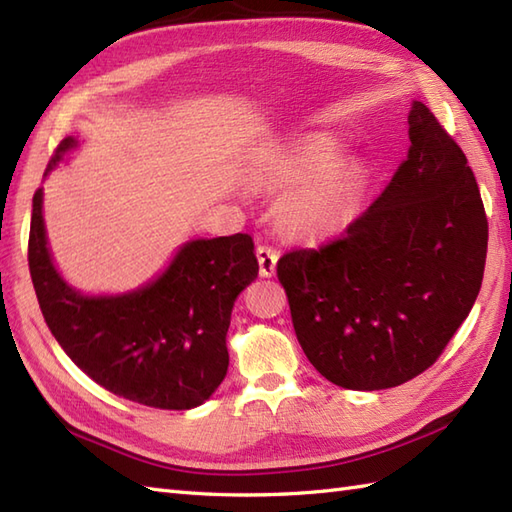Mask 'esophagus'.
Segmentation results:
<instances>
[{
	"label": "esophagus",
	"mask_w": 512,
	"mask_h": 512,
	"mask_svg": "<svg viewBox=\"0 0 512 512\" xmlns=\"http://www.w3.org/2000/svg\"><path fill=\"white\" fill-rule=\"evenodd\" d=\"M277 259L279 253L268 244H259L257 246V262H259V275L262 277H273L275 268H277Z\"/></svg>",
	"instance_id": "34e87169"
}]
</instances>
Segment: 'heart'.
<instances>
[{
    "label": "heart",
    "instance_id": "b5f03b06",
    "mask_svg": "<svg viewBox=\"0 0 512 512\" xmlns=\"http://www.w3.org/2000/svg\"><path fill=\"white\" fill-rule=\"evenodd\" d=\"M336 156L330 140H312L281 162L279 178H310L288 202V220L303 233H330L341 224L350 202V178L343 169H326ZM320 176L317 177L316 173Z\"/></svg>",
    "mask_w": 512,
    "mask_h": 512
}]
</instances>
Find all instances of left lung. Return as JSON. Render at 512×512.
<instances>
[{
    "instance_id": "left-lung-1",
    "label": "left lung",
    "mask_w": 512,
    "mask_h": 512,
    "mask_svg": "<svg viewBox=\"0 0 512 512\" xmlns=\"http://www.w3.org/2000/svg\"><path fill=\"white\" fill-rule=\"evenodd\" d=\"M409 140L343 235L277 262L299 345L345 389L396 387L429 369L482 288L488 220L464 151L420 101Z\"/></svg>"
}]
</instances>
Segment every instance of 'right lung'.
<instances>
[{
  "label": "right lung",
  "instance_id": "add662e5",
  "mask_svg": "<svg viewBox=\"0 0 512 512\" xmlns=\"http://www.w3.org/2000/svg\"><path fill=\"white\" fill-rule=\"evenodd\" d=\"M74 145L63 138L48 171ZM28 266L43 319L74 365L116 396L178 411L220 387L235 299L259 273L253 237L235 233L184 244L154 284L132 295L83 297L52 266L41 189L32 198Z\"/></svg>",
  "mask_w": 512,
  "mask_h": 512
}]
</instances>
